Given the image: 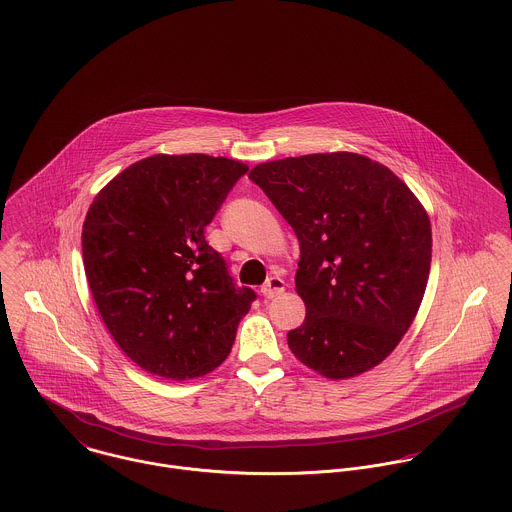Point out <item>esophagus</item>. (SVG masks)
I'll use <instances>...</instances> for the list:
<instances>
[{
  "label": "esophagus",
  "instance_id": "esophagus-1",
  "mask_svg": "<svg viewBox=\"0 0 512 512\" xmlns=\"http://www.w3.org/2000/svg\"><path fill=\"white\" fill-rule=\"evenodd\" d=\"M284 290H286V282H284L282 278L274 276V278H270V280L262 286V295H264L266 299H272V297H278L280 293H284Z\"/></svg>",
  "mask_w": 512,
  "mask_h": 512
}]
</instances>
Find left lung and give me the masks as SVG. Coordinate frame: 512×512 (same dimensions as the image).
Wrapping results in <instances>:
<instances>
[{
  "label": "left lung",
  "instance_id": "1",
  "mask_svg": "<svg viewBox=\"0 0 512 512\" xmlns=\"http://www.w3.org/2000/svg\"><path fill=\"white\" fill-rule=\"evenodd\" d=\"M299 240L297 361L345 380L380 365L410 329L428 286L432 224L386 165L351 151L266 161L248 175Z\"/></svg>",
  "mask_w": 512,
  "mask_h": 512
}]
</instances>
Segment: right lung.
I'll return each instance as SVG.
<instances>
[{"instance_id": "obj_1", "label": "right lung", "mask_w": 512, "mask_h": 512, "mask_svg": "<svg viewBox=\"0 0 512 512\" xmlns=\"http://www.w3.org/2000/svg\"><path fill=\"white\" fill-rule=\"evenodd\" d=\"M246 171L228 157L157 153L118 173L86 213L90 292L118 347L149 374L181 382L215 370L256 299L205 240Z\"/></svg>"}]
</instances>
